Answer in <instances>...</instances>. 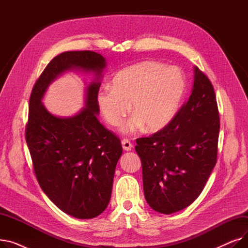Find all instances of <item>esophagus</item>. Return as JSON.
Returning <instances> with one entry per match:
<instances>
[{
	"label": "esophagus",
	"instance_id": "34e87169",
	"mask_svg": "<svg viewBox=\"0 0 248 248\" xmlns=\"http://www.w3.org/2000/svg\"><path fill=\"white\" fill-rule=\"evenodd\" d=\"M122 145H123V149L124 151H126V152L132 151V149H133V144L128 140H122Z\"/></svg>",
	"mask_w": 248,
	"mask_h": 248
}]
</instances>
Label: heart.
Returning <instances> with one entry per match:
<instances>
[{"label": "heart", "mask_w": 248, "mask_h": 248, "mask_svg": "<svg viewBox=\"0 0 248 248\" xmlns=\"http://www.w3.org/2000/svg\"><path fill=\"white\" fill-rule=\"evenodd\" d=\"M186 88L184 74L157 61H144L126 67L113 78L112 86L97 93L99 110L112 126H119L131 109L135 114L123 126L126 135L147 126L151 133L167 126L176 115Z\"/></svg>", "instance_id": "heart-1"}]
</instances>
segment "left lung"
I'll use <instances>...</instances> for the list:
<instances>
[{
	"mask_svg": "<svg viewBox=\"0 0 248 248\" xmlns=\"http://www.w3.org/2000/svg\"><path fill=\"white\" fill-rule=\"evenodd\" d=\"M219 128L214 88L195 66L191 95L172 122L136 140L145 198L153 210L172 214L198 198L216 164Z\"/></svg>",
	"mask_w": 248,
	"mask_h": 248,
	"instance_id": "left-lung-1",
	"label": "left lung"
}]
</instances>
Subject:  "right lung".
Returning <instances> with one entry per match:
<instances>
[{
  "instance_id": "add662e5",
  "label": "right lung",
  "mask_w": 248,
  "mask_h": 248,
  "mask_svg": "<svg viewBox=\"0 0 248 248\" xmlns=\"http://www.w3.org/2000/svg\"><path fill=\"white\" fill-rule=\"evenodd\" d=\"M107 60L93 51H67L52 59L29 102L26 141L38 183L60 210L78 219L101 214L109 203L121 140L97 120L96 96ZM67 72L93 75L85 107L70 117L50 113L42 100L49 84Z\"/></svg>"
}]
</instances>
